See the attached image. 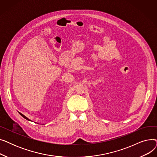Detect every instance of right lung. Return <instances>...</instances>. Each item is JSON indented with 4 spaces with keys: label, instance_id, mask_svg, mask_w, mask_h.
I'll return each mask as SVG.
<instances>
[{
    "label": "right lung",
    "instance_id": "add662e5",
    "mask_svg": "<svg viewBox=\"0 0 157 157\" xmlns=\"http://www.w3.org/2000/svg\"><path fill=\"white\" fill-rule=\"evenodd\" d=\"M20 113V114L21 115V117H23L25 119H26V120H29V121H31V120H29V119L27 117H26L25 116V115H23V114H21V113Z\"/></svg>",
    "mask_w": 157,
    "mask_h": 157
}]
</instances>
